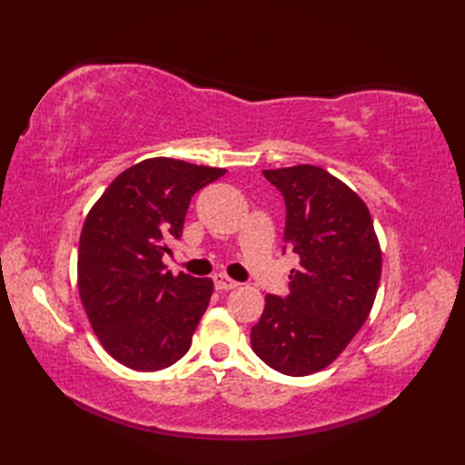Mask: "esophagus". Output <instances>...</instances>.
<instances>
[{
	"label": "esophagus",
	"instance_id": "34e87169",
	"mask_svg": "<svg viewBox=\"0 0 465 465\" xmlns=\"http://www.w3.org/2000/svg\"><path fill=\"white\" fill-rule=\"evenodd\" d=\"M213 283H215V290L220 292H230V290H235L238 288V282H233L232 278H227L225 273H215L213 275Z\"/></svg>",
	"mask_w": 465,
	"mask_h": 465
}]
</instances>
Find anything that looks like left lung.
<instances>
[{"instance_id":"1","label":"left lung","mask_w":465,"mask_h":465,"mask_svg":"<svg viewBox=\"0 0 465 465\" xmlns=\"http://www.w3.org/2000/svg\"><path fill=\"white\" fill-rule=\"evenodd\" d=\"M285 200L283 240L300 255L290 295H265L252 350L285 375L320 371L368 320L381 278V250L368 205L318 165L263 170Z\"/></svg>"}]
</instances>
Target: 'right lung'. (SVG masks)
Listing matches in <instances>:
<instances>
[{
	"mask_svg": "<svg viewBox=\"0 0 465 465\" xmlns=\"http://www.w3.org/2000/svg\"><path fill=\"white\" fill-rule=\"evenodd\" d=\"M225 170L172 157L127 167L85 217L77 290L105 351L125 368L157 371L182 360L210 303L213 282L165 272L192 195Z\"/></svg>",
	"mask_w": 465,
	"mask_h": 465,
	"instance_id": "right-lung-1",
	"label": "right lung"
}]
</instances>
